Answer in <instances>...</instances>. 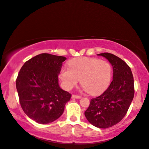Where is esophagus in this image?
Segmentation results:
<instances>
[{
  "instance_id": "obj_1",
  "label": "esophagus",
  "mask_w": 149,
  "mask_h": 149,
  "mask_svg": "<svg viewBox=\"0 0 149 149\" xmlns=\"http://www.w3.org/2000/svg\"><path fill=\"white\" fill-rule=\"evenodd\" d=\"M81 97L80 96V95H74L73 94L72 95V98H76V99H80Z\"/></svg>"
}]
</instances>
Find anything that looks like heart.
<instances>
[{"instance_id":"1","label":"heart","mask_w":149,"mask_h":149,"mask_svg":"<svg viewBox=\"0 0 149 149\" xmlns=\"http://www.w3.org/2000/svg\"><path fill=\"white\" fill-rule=\"evenodd\" d=\"M69 68H62L59 78L64 89L70 91L78 83L91 95L101 94L107 89L111 78V66L107 61L82 57L68 62Z\"/></svg>"}]
</instances>
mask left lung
<instances>
[{
	"mask_svg": "<svg viewBox=\"0 0 149 149\" xmlns=\"http://www.w3.org/2000/svg\"><path fill=\"white\" fill-rule=\"evenodd\" d=\"M97 55L110 62L113 80L103 93L91 100L85 116L94 126L106 129L118 123L127 113L134 97V78L131 68L116 55L110 53Z\"/></svg>",
	"mask_w": 149,
	"mask_h": 149,
	"instance_id": "obj_1",
	"label": "left lung"
}]
</instances>
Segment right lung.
Segmentation results:
<instances>
[{"label": "right lung", "instance_id": "obj_1", "mask_svg": "<svg viewBox=\"0 0 149 149\" xmlns=\"http://www.w3.org/2000/svg\"><path fill=\"white\" fill-rule=\"evenodd\" d=\"M66 58L41 54L25 62L16 87L23 110L32 120L47 124L62 115L71 94L58 85V75Z\"/></svg>", "mask_w": 149, "mask_h": 149}]
</instances>
